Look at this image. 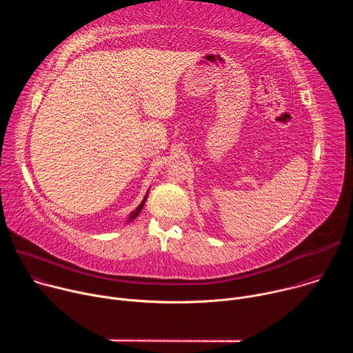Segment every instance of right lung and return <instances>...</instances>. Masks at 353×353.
Instances as JSON below:
<instances>
[{"label":"right lung","instance_id":"1","mask_svg":"<svg viewBox=\"0 0 353 353\" xmlns=\"http://www.w3.org/2000/svg\"><path fill=\"white\" fill-rule=\"evenodd\" d=\"M146 198H148V191H146V194H145V196H143V199L141 201V204L128 215V218H127V221H125V223H130V222H132L138 215H139V212L142 211V208H143V204H145V201H146Z\"/></svg>","mask_w":353,"mask_h":353}]
</instances>
